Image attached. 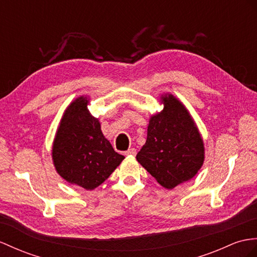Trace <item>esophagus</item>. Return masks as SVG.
I'll return each instance as SVG.
<instances>
[{"label":"esophagus","instance_id":"1","mask_svg":"<svg viewBox=\"0 0 257 257\" xmlns=\"http://www.w3.org/2000/svg\"><path fill=\"white\" fill-rule=\"evenodd\" d=\"M124 155L125 156H135L136 155V149L135 148H130L124 153Z\"/></svg>","mask_w":257,"mask_h":257}]
</instances>
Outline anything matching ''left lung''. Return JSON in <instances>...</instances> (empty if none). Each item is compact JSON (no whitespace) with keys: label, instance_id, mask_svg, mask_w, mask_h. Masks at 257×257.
I'll return each mask as SVG.
<instances>
[{"label":"left lung","instance_id":"8db88e82","mask_svg":"<svg viewBox=\"0 0 257 257\" xmlns=\"http://www.w3.org/2000/svg\"><path fill=\"white\" fill-rule=\"evenodd\" d=\"M164 109L149 118L140 164L168 190L191 180L205 160L202 135L189 110L172 93L160 97Z\"/></svg>","mask_w":257,"mask_h":257}]
</instances>
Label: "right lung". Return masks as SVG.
I'll return each instance as SVG.
<instances>
[{
  "instance_id": "right-lung-1",
  "label": "right lung",
  "mask_w": 257,
  "mask_h": 257,
  "mask_svg": "<svg viewBox=\"0 0 257 257\" xmlns=\"http://www.w3.org/2000/svg\"><path fill=\"white\" fill-rule=\"evenodd\" d=\"M89 97L79 96L65 109L52 144L56 172L66 182L91 191L107 180L124 156L114 152L102 134L101 125L87 105Z\"/></svg>"
}]
</instances>
